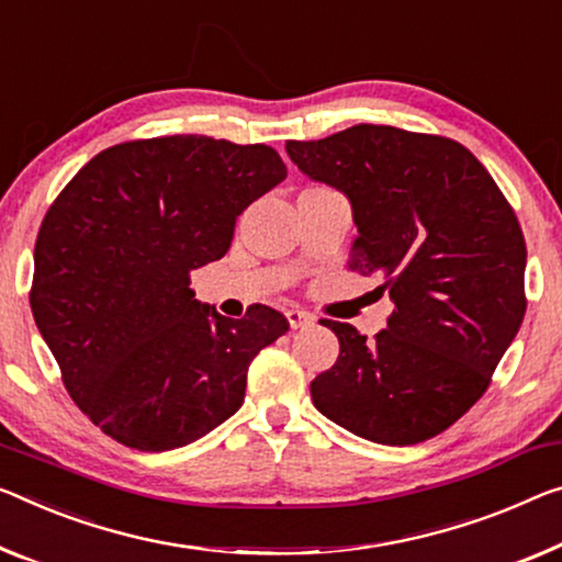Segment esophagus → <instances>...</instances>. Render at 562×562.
<instances>
[{
	"label": "esophagus",
	"mask_w": 562,
	"mask_h": 562,
	"mask_svg": "<svg viewBox=\"0 0 562 562\" xmlns=\"http://www.w3.org/2000/svg\"><path fill=\"white\" fill-rule=\"evenodd\" d=\"M286 322H289L291 329H308V326H314V316H311L308 311L289 308L286 311Z\"/></svg>",
	"instance_id": "obj_1"
}]
</instances>
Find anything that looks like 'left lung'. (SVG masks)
<instances>
[{"instance_id": "8db88e82", "label": "left lung", "mask_w": 562, "mask_h": 562, "mask_svg": "<svg viewBox=\"0 0 562 562\" xmlns=\"http://www.w3.org/2000/svg\"><path fill=\"white\" fill-rule=\"evenodd\" d=\"M293 166L349 198V269L394 301L367 341L324 322L339 359L311 382L314 407L351 435L417 445L485 394L525 316V238L510 203L464 145L392 125L289 140Z\"/></svg>"}]
</instances>
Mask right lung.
<instances>
[{
	"label": "right lung",
	"instance_id": "obj_1",
	"mask_svg": "<svg viewBox=\"0 0 562 562\" xmlns=\"http://www.w3.org/2000/svg\"><path fill=\"white\" fill-rule=\"evenodd\" d=\"M283 178L269 145L170 135L98 153L52 203L34 244V324L108 437L176 450L244 404L248 367L289 322L261 304L221 316L191 273L226 256L238 215Z\"/></svg>",
	"mask_w": 562,
	"mask_h": 562
}]
</instances>
